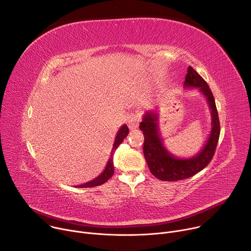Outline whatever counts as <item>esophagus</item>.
Returning <instances> with one entry per match:
<instances>
[{"label": "esophagus", "instance_id": "1", "mask_svg": "<svg viewBox=\"0 0 251 251\" xmlns=\"http://www.w3.org/2000/svg\"><path fill=\"white\" fill-rule=\"evenodd\" d=\"M141 121L140 115L138 113H132L129 115L127 123H128V127L130 130H134L139 126V123Z\"/></svg>", "mask_w": 251, "mask_h": 251}]
</instances>
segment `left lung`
<instances>
[{
    "instance_id": "1",
    "label": "left lung",
    "mask_w": 251,
    "mask_h": 251,
    "mask_svg": "<svg viewBox=\"0 0 251 251\" xmlns=\"http://www.w3.org/2000/svg\"><path fill=\"white\" fill-rule=\"evenodd\" d=\"M191 87L198 88L204 95L211 112L210 134L202 149L195 157L178 159L166 149L159 132V113L157 111L146 112L140 123V130L144 134L143 152L146 162L150 172L161 181H180L193 176L208 165L217 149L221 126L216 101L204 79L192 66H189L184 88Z\"/></svg>"
}]
</instances>
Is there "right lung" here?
I'll return each instance as SVG.
<instances>
[{"label": "right lung", "instance_id": "obj_1", "mask_svg": "<svg viewBox=\"0 0 251 251\" xmlns=\"http://www.w3.org/2000/svg\"><path fill=\"white\" fill-rule=\"evenodd\" d=\"M128 133H129V129H128L127 125L124 124L123 126H121V128L117 132V135H116V138H115V141H114L112 152H111V156H110L108 162H107V165H106L104 171L97 177H95L94 180H92L90 182H87V183H85L83 185H79L78 188H91V187L100 186V185H103L105 182H107V181L109 180V178L113 176V173H114L113 152L118 148V146L123 142V140L127 137Z\"/></svg>", "mask_w": 251, "mask_h": 251}]
</instances>
